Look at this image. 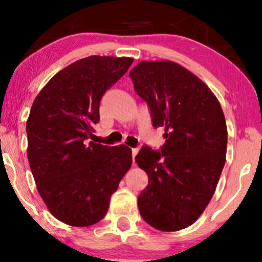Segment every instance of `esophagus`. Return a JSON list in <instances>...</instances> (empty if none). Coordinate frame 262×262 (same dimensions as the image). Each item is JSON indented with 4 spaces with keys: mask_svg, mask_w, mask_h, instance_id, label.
<instances>
[{
    "mask_svg": "<svg viewBox=\"0 0 262 262\" xmlns=\"http://www.w3.org/2000/svg\"><path fill=\"white\" fill-rule=\"evenodd\" d=\"M137 153H138V148L132 149V159H134V161H135V157L137 156Z\"/></svg>",
    "mask_w": 262,
    "mask_h": 262,
    "instance_id": "34e87169",
    "label": "esophagus"
}]
</instances>
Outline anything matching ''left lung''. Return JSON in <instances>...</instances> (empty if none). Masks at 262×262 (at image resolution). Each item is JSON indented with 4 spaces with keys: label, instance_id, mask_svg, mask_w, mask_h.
Returning a JSON list of instances; mask_svg holds the SVG:
<instances>
[{
    "label": "left lung",
    "instance_id": "obj_1",
    "mask_svg": "<svg viewBox=\"0 0 262 262\" xmlns=\"http://www.w3.org/2000/svg\"><path fill=\"white\" fill-rule=\"evenodd\" d=\"M130 77L165 138L161 152L144 146L135 158L148 175L138 210L153 228L177 232L198 221L216 191L228 138L223 110L206 83L173 61H141Z\"/></svg>",
    "mask_w": 262,
    "mask_h": 262
}]
</instances>
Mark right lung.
Segmentation results:
<instances>
[{
	"label": "right lung",
	"instance_id": "1",
	"mask_svg": "<svg viewBox=\"0 0 262 262\" xmlns=\"http://www.w3.org/2000/svg\"><path fill=\"white\" fill-rule=\"evenodd\" d=\"M132 57L89 56L57 72L39 92L27 120V156L38 191L55 218L88 227L105 217L131 168V148L88 142L104 93Z\"/></svg>",
	"mask_w": 262,
	"mask_h": 262
}]
</instances>
